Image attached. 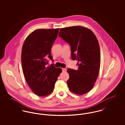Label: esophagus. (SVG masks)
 Instances as JSON below:
<instances>
[{
  "instance_id": "obj_1",
  "label": "esophagus",
  "mask_w": 125,
  "mask_h": 125,
  "mask_svg": "<svg viewBox=\"0 0 125 125\" xmlns=\"http://www.w3.org/2000/svg\"><path fill=\"white\" fill-rule=\"evenodd\" d=\"M62 72H66V69L64 68H62Z\"/></svg>"
}]
</instances>
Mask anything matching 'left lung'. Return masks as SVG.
Here are the masks:
<instances>
[{
  "instance_id": "1",
  "label": "left lung",
  "mask_w": 125,
  "mask_h": 125,
  "mask_svg": "<svg viewBox=\"0 0 125 125\" xmlns=\"http://www.w3.org/2000/svg\"><path fill=\"white\" fill-rule=\"evenodd\" d=\"M59 36L70 44L72 59L78 61L77 70H67L69 89L77 95L85 94L93 88L99 74L101 57L97 39L91 30L80 26L62 28Z\"/></svg>"
}]
</instances>
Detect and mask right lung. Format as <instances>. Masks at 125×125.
Masks as SVG:
<instances>
[{
  "label": "right lung",
  "mask_w": 125,
  "mask_h": 125,
  "mask_svg": "<svg viewBox=\"0 0 125 125\" xmlns=\"http://www.w3.org/2000/svg\"><path fill=\"white\" fill-rule=\"evenodd\" d=\"M60 29H37L30 33L24 41L21 60L25 80L32 91L40 96L50 94L62 72L52 65L46 67L48 60H52V45Z\"/></svg>",
  "instance_id": "right-lung-1"
}]
</instances>
